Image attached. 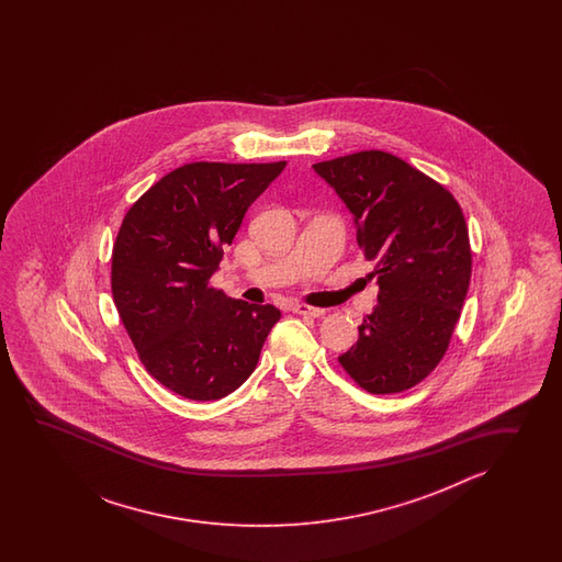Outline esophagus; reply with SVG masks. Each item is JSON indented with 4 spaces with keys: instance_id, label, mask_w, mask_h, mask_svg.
I'll return each mask as SVG.
<instances>
[{
    "instance_id": "34e87169",
    "label": "esophagus",
    "mask_w": 562,
    "mask_h": 562,
    "mask_svg": "<svg viewBox=\"0 0 562 562\" xmlns=\"http://www.w3.org/2000/svg\"><path fill=\"white\" fill-rule=\"evenodd\" d=\"M293 311H295L297 315H305V317H313V319L325 315V310H322V307H311V305H295Z\"/></svg>"
}]
</instances>
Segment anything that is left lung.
Masks as SVG:
<instances>
[{"label":"left lung","mask_w":562,"mask_h":562,"mask_svg":"<svg viewBox=\"0 0 562 562\" xmlns=\"http://www.w3.org/2000/svg\"><path fill=\"white\" fill-rule=\"evenodd\" d=\"M353 213L358 245L375 267L378 305L339 356L370 394H400L426 380L448 351L472 276L462 209L440 182L383 150L313 165Z\"/></svg>","instance_id":"left-lung-1"}]
</instances>
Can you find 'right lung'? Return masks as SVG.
Listing matches in <instances>:
<instances>
[{
  "label": "right lung",
  "mask_w": 562,
  "mask_h": 562,
  "mask_svg": "<svg viewBox=\"0 0 562 562\" xmlns=\"http://www.w3.org/2000/svg\"><path fill=\"white\" fill-rule=\"evenodd\" d=\"M281 162H191L132 204L112 249V297L146 371L194 402L245 382L279 322L273 305L211 286L225 247Z\"/></svg>",
  "instance_id": "right-lung-1"
}]
</instances>
